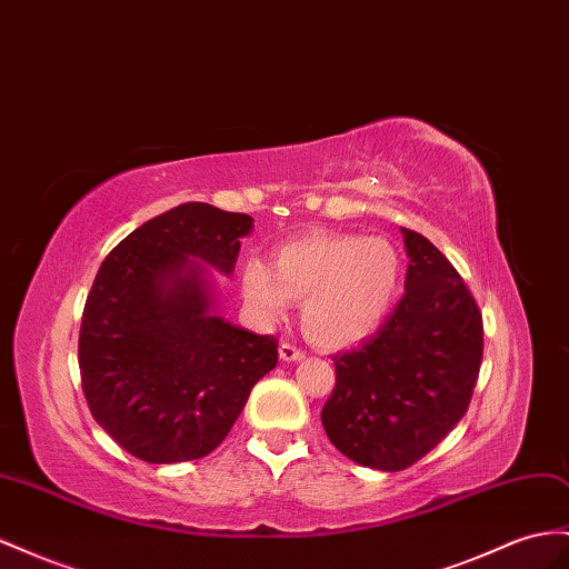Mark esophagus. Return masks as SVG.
I'll return each instance as SVG.
<instances>
[{
  "label": "esophagus",
  "instance_id": "obj_1",
  "mask_svg": "<svg viewBox=\"0 0 569 569\" xmlns=\"http://www.w3.org/2000/svg\"><path fill=\"white\" fill-rule=\"evenodd\" d=\"M303 357H306L303 349H299L295 342H282V345H280V359H282V361L291 363V361H301Z\"/></svg>",
  "mask_w": 569,
  "mask_h": 569
}]
</instances>
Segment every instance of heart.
Instances as JSON below:
<instances>
[{"mask_svg": "<svg viewBox=\"0 0 569 569\" xmlns=\"http://www.w3.org/2000/svg\"><path fill=\"white\" fill-rule=\"evenodd\" d=\"M402 284V258L388 239L309 234L241 268V295L263 320L301 301L303 332L320 347L347 349L388 318Z\"/></svg>", "mask_w": 569, "mask_h": 569, "instance_id": "b5f03b06", "label": "heart"}]
</instances>
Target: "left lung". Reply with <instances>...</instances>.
Segmentation results:
<instances>
[{
    "label": "left lung",
    "mask_w": 569,
    "mask_h": 569,
    "mask_svg": "<svg viewBox=\"0 0 569 569\" xmlns=\"http://www.w3.org/2000/svg\"><path fill=\"white\" fill-rule=\"evenodd\" d=\"M405 297L380 330L335 355V390L320 411L330 442L351 462L402 471L465 417L483 357L479 306L452 263L402 227Z\"/></svg>",
    "instance_id": "left-lung-1"
}]
</instances>
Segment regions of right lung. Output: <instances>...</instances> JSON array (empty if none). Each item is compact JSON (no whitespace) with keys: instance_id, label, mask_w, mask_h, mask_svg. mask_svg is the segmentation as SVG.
Wrapping results in <instances>:
<instances>
[{"instance_id":"obj_1","label":"right lung","mask_w":569,"mask_h":569,"mask_svg":"<svg viewBox=\"0 0 569 569\" xmlns=\"http://www.w3.org/2000/svg\"><path fill=\"white\" fill-rule=\"evenodd\" d=\"M253 218L183 203L143 222L102 260L79 337L83 392L96 421L150 465L210 455L278 340L218 316L212 270L232 274Z\"/></svg>"}]
</instances>
